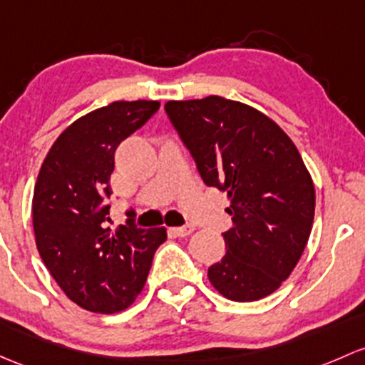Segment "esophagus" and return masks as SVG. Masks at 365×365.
<instances>
[{
	"label": "esophagus",
	"mask_w": 365,
	"mask_h": 365,
	"mask_svg": "<svg viewBox=\"0 0 365 365\" xmlns=\"http://www.w3.org/2000/svg\"><path fill=\"white\" fill-rule=\"evenodd\" d=\"M173 232L176 234V236H189V234L194 232V227L192 225H183V227H175L173 229Z\"/></svg>",
	"instance_id": "esophagus-1"
}]
</instances>
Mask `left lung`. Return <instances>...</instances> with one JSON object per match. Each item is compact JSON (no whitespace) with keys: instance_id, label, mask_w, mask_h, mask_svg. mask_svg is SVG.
Wrapping results in <instances>:
<instances>
[{"instance_id":"8db88e82","label":"left lung","mask_w":365,"mask_h":365,"mask_svg":"<svg viewBox=\"0 0 365 365\" xmlns=\"http://www.w3.org/2000/svg\"><path fill=\"white\" fill-rule=\"evenodd\" d=\"M168 118L202 182L231 197L225 255L208 269L224 297L252 302L273 294L301 259L312 232L314 189L295 145L269 117L210 96L168 101Z\"/></svg>"}]
</instances>
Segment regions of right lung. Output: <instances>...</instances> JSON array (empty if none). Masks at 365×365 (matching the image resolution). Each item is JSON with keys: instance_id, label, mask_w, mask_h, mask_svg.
Returning <instances> with one entry per match:
<instances>
[{"instance_id": "obj_1", "label": "right lung", "mask_w": 365, "mask_h": 365, "mask_svg": "<svg viewBox=\"0 0 365 365\" xmlns=\"http://www.w3.org/2000/svg\"><path fill=\"white\" fill-rule=\"evenodd\" d=\"M157 101H115L73 122L41 164L33 225L43 264L63 292L94 313H117L143 290L166 229H143L128 208L110 222L115 150L159 110Z\"/></svg>"}]
</instances>
